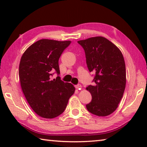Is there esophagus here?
I'll return each mask as SVG.
<instances>
[{"mask_svg": "<svg viewBox=\"0 0 147 147\" xmlns=\"http://www.w3.org/2000/svg\"><path fill=\"white\" fill-rule=\"evenodd\" d=\"M75 88H76V89H81L82 88V87L81 85H80V84H78V85L75 86Z\"/></svg>", "mask_w": 147, "mask_h": 147, "instance_id": "obj_1", "label": "esophagus"}]
</instances>
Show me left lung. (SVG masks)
<instances>
[{"label":"left lung","instance_id":"1","mask_svg":"<svg viewBox=\"0 0 147 147\" xmlns=\"http://www.w3.org/2000/svg\"><path fill=\"white\" fill-rule=\"evenodd\" d=\"M78 43L85 51L89 71L95 73L94 85L86 88L92 96L86 108L95 115L108 116L117 108L125 89L126 74L123 54L115 44L102 36Z\"/></svg>","mask_w":147,"mask_h":147}]
</instances>
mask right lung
Here are the masks:
<instances>
[{
	"label": "right lung",
	"mask_w": 147,
	"mask_h": 147,
	"mask_svg": "<svg viewBox=\"0 0 147 147\" xmlns=\"http://www.w3.org/2000/svg\"><path fill=\"white\" fill-rule=\"evenodd\" d=\"M71 41L43 39L31 45L23 53L19 67L22 91L32 109L39 116L53 119L63 112L74 94L73 84L64 82L53 73H60L58 60Z\"/></svg>",
	"instance_id": "right-lung-1"
}]
</instances>
